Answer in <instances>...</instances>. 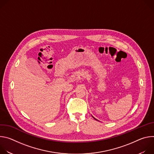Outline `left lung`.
I'll return each mask as SVG.
<instances>
[{
    "instance_id": "8db88e82",
    "label": "left lung",
    "mask_w": 154,
    "mask_h": 154,
    "mask_svg": "<svg viewBox=\"0 0 154 154\" xmlns=\"http://www.w3.org/2000/svg\"><path fill=\"white\" fill-rule=\"evenodd\" d=\"M93 118H94V117H93ZM94 119H96V120H97V119H95L94 118Z\"/></svg>"
}]
</instances>
